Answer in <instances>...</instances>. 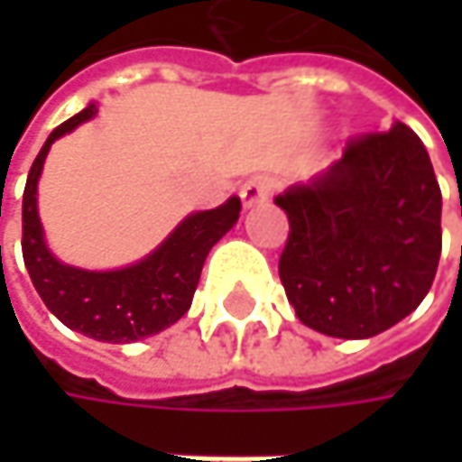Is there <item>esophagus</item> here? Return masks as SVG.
<instances>
[{
  "label": "esophagus",
  "instance_id": "1",
  "mask_svg": "<svg viewBox=\"0 0 462 462\" xmlns=\"http://www.w3.org/2000/svg\"><path fill=\"white\" fill-rule=\"evenodd\" d=\"M273 189H275V185H273L270 177H252L249 182H244V187H241V203H244V208L267 203L273 198Z\"/></svg>",
  "mask_w": 462,
  "mask_h": 462
}]
</instances>
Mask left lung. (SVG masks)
I'll use <instances>...</instances> for the list:
<instances>
[{"label":"left lung","instance_id":"left-lung-1","mask_svg":"<svg viewBox=\"0 0 462 462\" xmlns=\"http://www.w3.org/2000/svg\"><path fill=\"white\" fill-rule=\"evenodd\" d=\"M275 203L291 223L280 280L306 327L367 339L430 293L442 192L424 143L403 123L349 138L339 162Z\"/></svg>","mask_w":462,"mask_h":462}]
</instances>
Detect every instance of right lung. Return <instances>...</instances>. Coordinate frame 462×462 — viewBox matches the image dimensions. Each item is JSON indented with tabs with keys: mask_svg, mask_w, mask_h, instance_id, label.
I'll list each match as a JSON object with an SVG mask.
<instances>
[{
	"mask_svg": "<svg viewBox=\"0 0 462 462\" xmlns=\"http://www.w3.org/2000/svg\"><path fill=\"white\" fill-rule=\"evenodd\" d=\"M97 116V105L84 107L48 135L27 174L23 195V259L30 280L48 310L84 337L110 345H128L180 321L192 303L205 257L213 244L239 221L241 200L192 213L146 259L113 273H89L61 264L48 252L38 218V177L56 138Z\"/></svg>",
	"mask_w": 462,
	"mask_h": 462,
	"instance_id": "obj_1",
	"label": "right lung"
}]
</instances>
